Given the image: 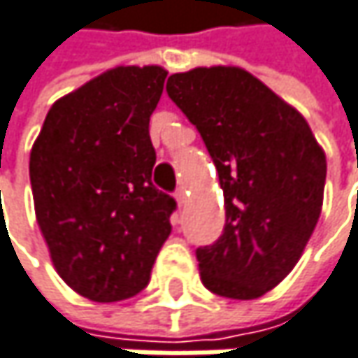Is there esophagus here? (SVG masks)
<instances>
[{
	"instance_id": "34e87169",
	"label": "esophagus",
	"mask_w": 358,
	"mask_h": 358,
	"mask_svg": "<svg viewBox=\"0 0 358 358\" xmlns=\"http://www.w3.org/2000/svg\"><path fill=\"white\" fill-rule=\"evenodd\" d=\"M174 196H176V201H178V205H180V207H182V205H184V203H186V190H184V188H178V190H176V194H174Z\"/></svg>"
}]
</instances>
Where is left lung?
Here are the masks:
<instances>
[{
    "label": "left lung",
    "instance_id": "left-lung-1",
    "mask_svg": "<svg viewBox=\"0 0 358 358\" xmlns=\"http://www.w3.org/2000/svg\"><path fill=\"white\" fill-rule=\"evenodd\" d=\"M166 92L201 133L219 174L225 227L196 250L203 285L256 299L293 271L322 213L326 155L308 120L240 67H196Z\"/></svg>",
    "mask_w": 358,
    "mask_h": 358
}]
</instances>
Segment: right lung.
Wrapping results in <instances>:
<instances>
[{"mask_svg":"<svg viewBox=\"0 0 358 358\" xmlns=\"http://www.w3.org/2000/svg\"><path fill=\"white\" fill-rule=\"evenodd\" d=\"M168 71L114 67L50 106L30 151L36 221L59 276L98 303L149 282L176 201L151 184L149 116Z\"/></svg>","mask_w":358,"mask_h":358,"instance_id":"add662e5","label":"right lung"}]
</instances>
